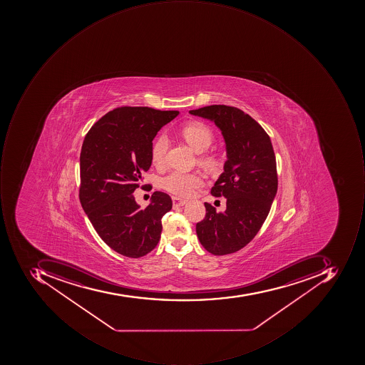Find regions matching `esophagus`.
Segmentation results:
<instances>
[{"label":"esophagus","instance_id":"34e87169","mask_svg":"<svg viewBox=\"0 0 365 365\" xmlns=\"http://www.w3.org/2000/svg\"><path fill=\"white\" fill-rule=\"evenodd\" d=\"M172 202H173V207H181V206L185 205L186 200H182V198L179 197H172Z\"/></svg>","mask_w":365,"mask_h":365}]
</instances>
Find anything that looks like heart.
Wrapping results in <instances>:
<instances>
[{
	"label": "heart",
	"mask_w": 365,
	"mask_h": 365,
	"mask_svg": "<svg viewBox=\"0 0 365 365\" xmlns=\"http://www.w3.org/2000/svg\"><path fill=\"white\" fill-rule=\"evenodd\" d=\"M181 134L186 143L198 153L207 150L214 141V133L210 127L196 120L184 125ZM169 145V138L165 134H160L155 138L151 147V161L153 165L160 168L165 165ZM202 160L208 165H214L217 163V155L215 153H208L202 155ZM202 183L204 180L200 174L180 171L171 172L161 180V186L165 191L180 197L191 196L196 188L202 186Z\"/></svg>",
	"instance_id": "b5f03b06"
}]
</instances>
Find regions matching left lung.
Segmentation results:
<instances>
[{
    "instance_id": "obj_1",
    "label": "left lung",
    "mask_w": 365,
    "mask_h": 365,
    "mask_svg": "<svg viewBox=\"0 0 365 365\" xmlns=\"http://www.w3.org/2000/svg\"><path fill=\"white\" fill-rule=\"evenodd\" d=\"M190 114L207 118L226 143L224 172L212 195L227 198L224 212L205 202L206 215L196 224L202 246L215 255L246 247L267 220L277 192V160L267 131L250 115L227 105H210Z\"/></svg>"
}]
</instances>
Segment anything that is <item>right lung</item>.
Instances as JSON below:
<instances>
[{
  "label": "right lung",
  "instance_id": "right-lung-1",
  "mask_svg": "<svg viewBox=\"0 0 365 365\" xmlns=\"http://www.w3.org/2000/svg\"><path fill=\"white\" fill-rule=\"evenodd\" d=\"M178 115V110L122 106L98 119L86 135L80 202L98 236L119 255L141 257L159 242L171 197L155 191L141 210L133 193L153 163V138Z\"/></svg>",
  "mask_w": 365,
  "mask_h": 365
}]
</instances>
